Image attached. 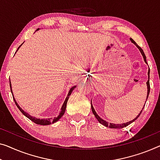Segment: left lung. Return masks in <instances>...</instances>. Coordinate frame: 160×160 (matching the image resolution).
<instances>
[{
	"label": "left lung",
	"mask_w": 160,
	"mask_h": 160,
	"mask_svg": "<svg viewBox=\"0 0 160 160\" xmlns=\"http://www.w3.org/2000/svg\"><path fill=\"white\" fill-rule=\"evenodd\" d=\"M130 40H131V42H132L133 43V44H134L135 46L137 47L138 49H139L140 52H141V54H142L143 58H144V62L147 64V57H146V56H145L144 52V51H143V49L141 48V47H140L139 46V45H138V44H137V43H136L134 41H133V40L132 39V38H131ZM149 72H150V70H149H149H148V80H147V98H148V96H149V91H150V85H149ZM147 100H146V101H147ZM144 106H145V105H144ZM144 106L143 107L142 110H143V109H144ZM91 108H92V113L94 114V116H95V118H97V120L98 121V122L101 123L102 125L106 126V127L111 128H123V127H126V126H127L129 125L130 123H132V122H133V121H134L135 120H137V119L138 118V117H139V116H140V114H141L142 112V110L141 111L139 112V113L138 114V116H137V117H136L134 119H133V120L128 121V122L123 123H119V124H116V123H108V122H107V121H106L105 120H103V118H101V117H100V116L97 114L96 112H95V109H94V108H93V106H92V101H91Z\"/></svg>",
	"instance_id": "obj_1"
}]
</instances>
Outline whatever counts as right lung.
Returning a JSON list of instances; mask_svg holds the SVG:
<instances>
[{"label":"right lung","mask_w":160,"mask_h":160,"mask_svg":"<svg viewBox=\"0 0 160 160\" xmlns=\"http://www.w3.org/2000/svg\"><path fill=\"white\" fill-rule=\"evenodd\" d=\"M39 29V28H37V31H38ZM37 31H36V32H37ZM22 44H21V45H22ZM21 45H20V46L18 47L17 51L18 50V49L20 48V47L21 46ZM17 51H16V52H17ZM10 87H11V90L12 95H13V100H14V101H15V103H16V106L18 107V108L19 109V110L21 111V113H22L23 114V115H24V116H26V117H27L28 118H29L31 121H32L33 122H34L35 123H37V124L46 126V125H50V124H52V123H54L57 122V121H59V119L61 118V117H62V116L64 115V113H65V110H66L67 103H68V99H69V97H70V95H71V93H72V90L76 88V85H75V86H73V87L71 88L70 90H69L68 95V96H67V98H66L65 101H64V103H63V105H62V106L60 112H59V114L58 115V116H57V117H54L53 119H52V118H36V117H34V116H32L31 115H29V114H28V113H27V112H25L23 110L22 108H21L20 106H18V104L17 103V102H16V101L15 98H14V96H13V92H12V88H11V81H10Z\"/></svg>","instance_id":"1"}]
</instances>
